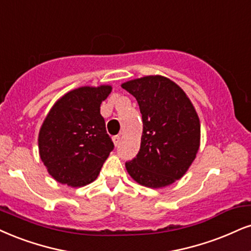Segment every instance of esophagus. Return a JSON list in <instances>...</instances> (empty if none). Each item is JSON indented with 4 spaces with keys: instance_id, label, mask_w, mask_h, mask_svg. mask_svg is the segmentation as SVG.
Here are the masks:
<instances>
[{
    "instance_id": "esophagus-1",
    "label": "esophagus",
    "mask_w": 251,
    "mask_h": 251,
    "mask_svg": "<svg viewBox=\"0 0 251 251\" xmlns=\"http://www.w3.org/2000/svg\"><path fill=\"white\" fill-rule=\"evenodd\" d=\"M113 141H114V144L115 145H119L120 144V141H121V136L120 135H116L113 137Z\"/></svg>"
}]
</instances>
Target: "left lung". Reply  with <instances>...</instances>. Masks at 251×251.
Segmentation results:
<instances>
[{
    "instance_id": "left-lung-1",
    "label": "left lung",
    "mask_w": 251,
    "mask_h": 251,
    "mask_svg": "<svg viewBox=\"0 0 251 251\" xmlns=\"http://www.w3.org/2000/svg\"><path fill=\"white\" fill-rule=\"evenodd\" d=\"M122 87L136 98L143 120L140 151L126 162V171L144 186H168L185 175L199 150L197 111L177 83L164 76H144Z\"/></svg>"
}]
</instances>
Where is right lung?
<instances>
[{
    "mask_svg": "<svg viewBox=\"0 0 251 251\" xmlns=\"http://www.w3.org/2000/svg\"><path fill=\"white\" fill-rule=\"evenodd\" d=\"M110 86L80 87L55 102L39 131V154L55 180L72 187L94 181L114 149L100 114Z\"/></svg>",
    "mask_w": 251,
    "mask_h": 251,
    "instance_id": "right-lung-1",
    "label": "right lung"
}]
</instances>
